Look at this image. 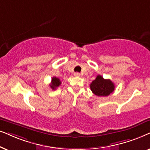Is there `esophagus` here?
<instances>
[{
  "label": "esophagus",
  "instance_id": "34e87169",
  "mask_svg": "<svg viewBox=\"0 0 150 150\" xmlns=\"http://www.w3.org/2000/svg\"><path fill=\"white\" fill-rule=\"evenodd\" d=\"M74 75H75V76H76V77H79L81 75V74L78 73V72H76V73H74Z\"/></svg>",
  "mask_w": 150,
  "mask_h": 150
}]
</instances>
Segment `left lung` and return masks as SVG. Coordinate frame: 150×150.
I'll use <instances>...</instances> for the list:
<instances>
[{"instance_id": "1", "label": "left lung", "mask_w": 150, "mask_h": 150, "mask_svg": "<svg viewBox=\"0 0 150 150\" xmlns=\"http://www.w3.org/2000/svg\"><path fill=\"white\" fill-rule=\"evenodd\" d=\"M91 91L95 95L106 97L115 91V84L110 79H105L98 75L90 85Z\"/></svg>"}]
</instances>
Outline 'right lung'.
<instances>
[{
  "instance_id": "obj_1",
  "label": "right lung",
  "mask_w": 150,
  "mask_h": 150,
  "mask_svg": "<svg viewBox=\"0 0 150 150\" xmlns=\"http://www.w3.org/2000/svg\"><path fill=\"white\" fill-rule=\"evenodd\" d=\"M60 84H61V81L59 80V79L57 78V77H53L51 79V84H50V87L51 88L52 90H55Z\"/></svg>"
}]
</instances>
